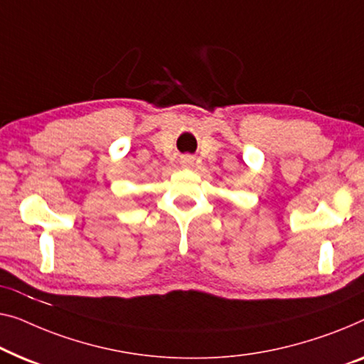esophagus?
Here are the masks:
<instances>
[{"instance_id": "obj_1", "label": "esophagus", "mask_w": 364, "mask_h": 364, "mask_svg": "<svg viewBox=\"0 0 364 364\" xmlns=\"http://www.w3.org/2000/svg\"><path fill=\"white\" fill-rule=\"evenodd\" d=\"M181 164L183 167H192L193 166V157L192 156H183L181 159Z\"/></svg>"}]
</instances>
